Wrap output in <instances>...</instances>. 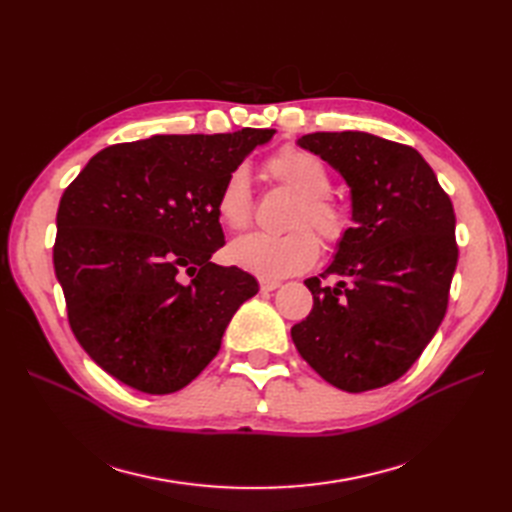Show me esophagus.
Listing matches in <instances>:
<instances>
[{
	"mask_svg": "<svg viewBox=\"0 0 512 512\" xmlns=\"http://www.w3.org/2000/svg\"><path fill=\"white\" fill-rule=\"evenodd\" d=\"M275 288H280V282H277V280H267V277H262V280H260V290L271 292Z\"/></svg>",
	"mask_w": 512,
	"mask_h": 512,
	"instance_id": "1",
	"label": "esophagus"
}]
</instances>
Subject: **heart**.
I'll return each instance as SVG.
<instances>
[{
	"mask_svg": "<svg viewBox=\"0 0 512 512\" xmlns=\"http://www.w3.org/2000/svg\"><path fill=\"white\" fill-rule=\"evenodd\" d=\"M265 170L275 183L299 196V203L294 205L288 220V226L294 230L284 235H271V232L243 235L228 245V260L254 275L277 280V277L301 273L318 260V239L301 226L314 228L327 245H337L348 235L350 213L327 194L331 173L314 153L299 147H284L265 162ZM252 213L250 173L239 166L226 177L218 194V215L228 228L241 230L252 222Z\"/></svg>",
	"mask_w": 512,
	"mask_h": 512,
	"instance_id": "b5f03b06",
	"label": "heart"
}]
</instances>
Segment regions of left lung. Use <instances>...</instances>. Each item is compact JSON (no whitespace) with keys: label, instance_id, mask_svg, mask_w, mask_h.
Masks as SVG:
<instances>
[{"label":"left lung","instance_id":"1","mask_svg":"<svg viewBox=\"0 0 512 512\" xmlns=\"http://www.w3.org/2000/svg\"><path fill=\"white\" fill-rule=\"evenodd\" d=\"M297 145L350 188L352 228L314 307L290 335L316 374L348 393L401 378L436 335L457 267L451 198L421 153L367 132H314Z\"/></svg>","mask_w":512,"mask_h":512}]
</instances>
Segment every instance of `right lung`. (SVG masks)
I'll return each mask as SVG.
<instances>
[{
	"mask_svg": "<svg viewBox=\"0 0 512 512\" xmlns=\"http://www.w3.org/2000/svg\"><path fill=\"white\" fill-rule=\"evenodd\" d=\"M275 130L158 134L106 147L59 200L53 265L76 342L136 391L183 389L258 292L224 245L218 194Z\"/></svg>",
	"mask_w": 512,
	"mask_h": 512,
	"instance_id": "1",
	"label": "right lung"
}]
</instances>
